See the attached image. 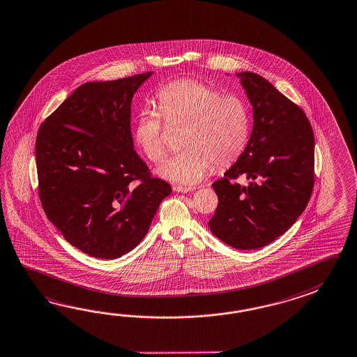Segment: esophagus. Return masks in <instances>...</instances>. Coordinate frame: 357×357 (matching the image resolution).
<instances>
[{
	"label": "esophagus",
	"mask_w": 357,
	"mask_h": 357,
	"mask_svg": "<svg viewBox=\"0 0 357 357\" xmlns=\"http://www.w3.org/2000/svg\"><path fill=\"white\" fill-rule=\"evenodd\" d=\"M193 190H195V188H190V187H183V185H174V187H173V190H174V192H178V193H188V192H192Z\"/></svg>",
	"instance_id": "34e87169"
}]
</instances>
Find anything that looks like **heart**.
Wrapping results in <instances>:
<instances>
[{
	"label": "heart",
	"instance_id": "obj_1",
	"mask_svg": "<svg viewBox=\"0 0 357 357\" xmlns=\"http://www.w3.org/2000/svg\"><path fill=\"white\" fill-rule=\"evenodd\" d=\"M164 119L187 123L183 144L185 150L173 155L159 167L162 178L184 185L201 182L214 162L228 167L246 147L250 116L245 101L236 95H222L216 87L192 78L167 83L156 93ZM159 114L142 110L133 128L137 147L152 162L167 155Z\"/></svg>",
	"mask_w": 357,
	"mask_h": 357
}]
</instances>
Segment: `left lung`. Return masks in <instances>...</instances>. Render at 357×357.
<instances>
[{
  "label": "left lung",
  "mask_w": 357,
  "mask_h": 357,
  "mask_svg": "<svg viewBox=\"0 0 357 357\" xmlns=\"http://www.w3.org/2000/svg\"><path fill=\"white\" fill-rule=\"evenodd\" d=\"M254 128L234 165L213 183L219 204L208 227L237 250L269 245L289 229L314 188V132L301 107L255 73H238ZM247 178L242 186L234 181Z\"/></svg>",
  "instance_id": "1"
}]
</instances>
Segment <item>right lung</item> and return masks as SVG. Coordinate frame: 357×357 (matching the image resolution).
<instances>
[{
  "label": "right lung",
  "mask_w": 357,
  "mask_h": 357,
  "mask_svg": "<svg viewBox=\"0 0 357 357\" xmlns=\"http://www.w3.org/2000/svg\"><path fill=\"white\" fill-rule=\"evenodd\" d=\"M152 72L77 88L40 126L36 161L48 220L82 252L118 259L150 229L169 183L135 151L130 103Z\"/></svg>",
  "instance_id": "right-lung-1"
}]
</instances>
